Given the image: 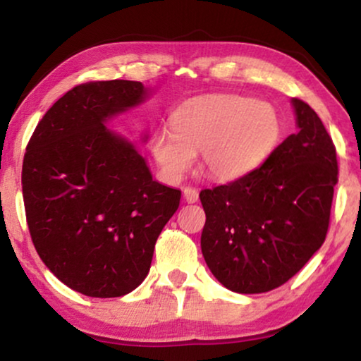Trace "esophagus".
I'll use <instances>...</instances> for the list:
<instances>
[{"mask_svg":"<svg viewBox=\"0 0 361 361\" xmlns=\"http://www.w3.org/2000/svg\"><path fill=\"white\" fill-rule=\"evenodd\" d=\"M184 199L189 204H195L199 200V190L194 189V187H185L184 189Z\"/></svg>","mask_w":361,"mask_h":361,"instance_id":"obj_1","label":"esophagus"}]
</instances>
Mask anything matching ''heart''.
Masks as SVG:
<instances>
[{
	"label": "heart",
	"mask_w": 361,
	"mask_h": 361,
	"mask_svg": "<svg viewBox=\"0 0 361 361\" xmlns=\"http://www.w3.org/2000/svg\"><path fill=\"white\" fill-rule=\"evenodd\" d=\"M172 128L157 131L151 142L157 164L171 179L189 169L197 152L212 179H238L268 157L279 137V120L269 103L228 93L185 102L174 113Z\"/></svg>",
	"instance_id": "b5f03b06"
}]
</instances>
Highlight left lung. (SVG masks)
<instances>
[{
	"instance_id": "left-lung-1",
	"label": "left lung",
	"mask_w": 361,
	"mask_h": 361,
	"mask_svg": "<svg viewBox=\"0 0 361 361\" xmlns=\"http://www.w3.org/2000/svg\"><path fill=\"white\" fill-rule=\"evenodd\" d=\"M293 105L295 135L248 174L200 192L202 255L233 293H268L288 283L327 236L337 152L317 113L299 98Z\"/></svg>"
}]
</instances>
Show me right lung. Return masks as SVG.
I'll use <instances>...</instances> for the list:
<instances>
[{"label": "right lung", "mask_w": 361, "mask_h": 361, "mask_svg": "<svg viewBox=\"0 0 361 361\" xmlns=\"http://www.w3.org/2000/svg\"><path fill=\"white\" fill-rule=\"evenodd\" d=\"M141 82H87L49 108L27 142L23 199L34 248L63 284L120 298L149 273L180 190L152 180L135 146L105 121L145 100Z\"/></svg>", "instance_id": "add662e5"}]
</instances>
